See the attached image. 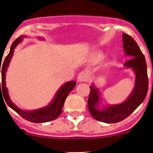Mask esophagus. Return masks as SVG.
Instances as JSON below:
<instances>
[{"label": "esophagus", "instance_id": "esophagus-1", "mask_svg": "<svg viewBox=\"0 0 153 153\" xmlns=\"http://www.w3.org/2000/svg\"><path fill=\"white\" fill-rule=\"evenodd\" d=\"M87 79H88V75L86 72L83 71V72L79 73L77 76L78 82H79V83L80 82H86V81H87Z\"/></svg>", "mask_w": 153, "mask_h": 153}]
</instances>
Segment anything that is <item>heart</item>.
Masks as SVG:
<instances>
[{"label": "heart", "mask_w": 153, "mask_h": 153, "mask_svg": "<svg viewBox=\"0 0 153 153\" xmlns=\"http://www.w3.org/2000/svg\"><path fill=\"white\" fill-rule=\"evenodd\" d=\"M104 58H105V55H104L103 53L95 52V53H93V54H92L90 60H91L92 63H98L100 61H102Z\"/></svg>", "instance_id": "obj_1"}]
</instances>
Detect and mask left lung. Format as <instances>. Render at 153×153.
Returning a JSON list of instances; mask_svg holds the SVG:
<instances>
[{"instance_id": "left-lung-1", "label": "left lung", "mask_w": 153, "mask_h": 153, "mask_svg": "<svg viewBox=\"0 0 153 153\" xmlns=\"http://www.w3.org/2000/svg\"><path fill=\"white\" fill-rule=\"evenodd\" d=\"M123 44L126 55L131 58L124 63V67L132 69L136 75L134 88L127 100L122 103L108 105L100 109L99 90L93 84L90 86L89 111L93 118L106 123H115L127 118L143 102L148 92L149 81L145 56L134 39L126 33H123Z\"/></svg>"}]
</instances>
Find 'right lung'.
Wrapping results in <instances>:
<instances>
[{"instance_id":"obj_1","label":"right lung","mask_w":153,"mask_h":153,"mask_svg":"<svg viewBox=\"0 0 153 153\" xmlns=\"http://www.w3.org/2000/svg\"><path fill=\"white\" fill-rule=\"evenodd\" d=\"M26 36L21 35L20 37L16 39L13 42L11 47H10V52L7 56L5 58L4 63L1 65L0 72H1V83L0 81V97L3 96L5 102H7L8 106H10L12 109H13L16 113H18L21 117L25 120H28L30 122L36 123H46L52 121L57 118L60 114H61L62 109H63V104H64L65 100L68 96L73 89L75 87L76 82L75 81H68L64 84L62 85L56 93L55 94L54 98L53 99L52 102L45 107H42L38 109H34V110H23L20 108L17 107L15 104L12 102L10 100L9 94H8V90L6 86V72L7 70V67L9 66L10 60L13 54V51L17 45L23 40V38ZM40 39H43L41 37H39ZM2 92H1V91Z\"/></svg>"}]
</instances>
